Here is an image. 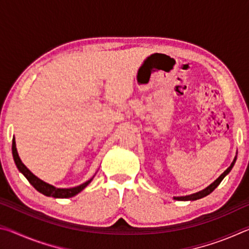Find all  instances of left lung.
<instances>
[{
    "instance_id": "8db88e82",
    "label": "left lung",
    "mask_w": 249,
    "mask_h": 249,
    "mask_svg": "<svg viewBox=\"0 0 249 249\" xmlns=\"http://www.w3.org/2000/svg\"><path fill=\"white\" fill-rule=\"evenodd\" d=\"M236 159H237V153H236V156L235 158L233 160V162L231 163V166L227 168V169L223 172V174L218 177V178L214 181V182L211 183L209 187H206L205 189H203V190H201L199 192L196 193H192V195H189V196H174L175 200H178V201H196V200H199V199H202V197H204L206 196H209L211 192H213L214 190H215V188H217V185L220 184L222 182V180L225 178V177L230 174L231 170L233 169V167L235 165L236 162Z\"/></svg>"
}]
</instances>
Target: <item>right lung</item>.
I'll return each instance as SVG.
<instances>
[{"instance_id":"add662e5","label":"right lung","mask_w":249,"mask_h":249,"mask_svg":"<svg viewBox=\"0 0 249 249\" xmlns=\"http://www.w3.org/2000/svg\"><path fill=\"white\" fill-rule=\"evenodd\" d=\"M12 154H13L15 165H16V167H18L19 172H22L25 178L29 181V183H31L37 191L43 193V195L46 196H53V197H57V199H67V197H72L74 196H77L78 193L81 192L83 189L86 188L87 185L89 184L94 178V176H93L90 180H88L84 183L77 185V187H73V188H56V187H53V185L45 182V181L39 179L38 177H36L26 166L24 165V163L22 162V160H20V158H19L18 149H16V142H15L14 137H13V142H12Z\"/></svg>"}]
</instances>
